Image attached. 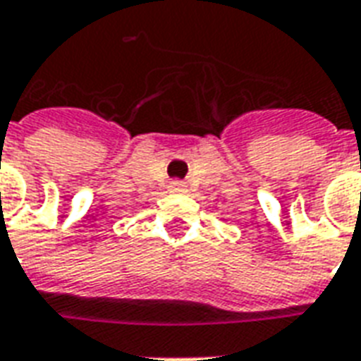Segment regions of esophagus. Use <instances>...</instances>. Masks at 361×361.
<instances>
[{
    "label": "esophagus",
    "instance_id": "obj_1",
    "mask_svg": "<svg viewBox=\"0 0 361 361\" xmlns=\"http://www.w3.org/2000/svg\"><path fill=\"white\" fill-rule=\"evenodd\" d=\"M169 190L171 192H184L186 190V183H183V180H171Z\"/></svg>",
    "mask_w": 361,
    "mask_h": 361
}]
</instances>
